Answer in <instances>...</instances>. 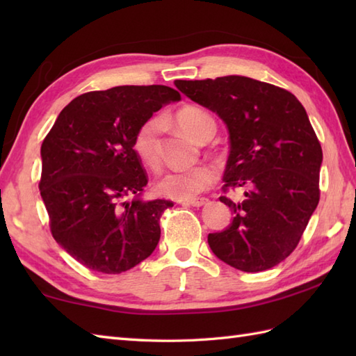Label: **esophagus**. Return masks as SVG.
<instances>
[{
    "label": "esophagus",
    "mask_w": 356,
    "mask_h": 356,
    "mask_svg": "<svg viewBox=\"0 0 356 356\" xmlns=\"http://www.w3.org/2000/svg\"><path fill=\"white\" fill-rule=\"evenodd\" d=\"M180 203H185V205H190V207H203L208 203V199L205 197H200V199H190V200H179Z\"/></svg>",
    "instance_id": "esophagus-1"
}]
</instances>
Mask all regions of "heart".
Masks as SVG:
<instances>
[{"mask_svg":"<svg viewBox=\"0 0 356 356\" xmlns=\"http://www.w3.org/2000/svg\"><path fill=\"white\" fill-rule=\"evenodd\" d=\"M176 124L180 127L188 138L197 140L202 133L209 125H216L209 113L199 107H184L177 111ZM157 133L159 122L151 119L143 124L133 139V149L139 161L154 170L159 166V149H157ZM216 182V172L208 165H197L191 168L170 170L163 172L156 182L159 194L174 200H190L195 195L207 191Z\"/></svg>","mask_w":356,"mask_h":356,"instance_id":"1","label":"heart"}]
</instances>
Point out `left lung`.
I'll list each match as a JSON object with an SVG mask.
<instances>
[{
	"mask_svg": "<svg viewBox=\"0 0 356 356\" xmlns=\"http://www.w3.org/2000/svg\"><path fill=\"white\" fill-rule=\"evenodd\" d=\"M174 84L226 124L225 188L245 191L241 200L220 197L234 217L209 234L211 251L243 272L277 266L297 248L320 200L323 151L305 107L287 90L238 74Z\"/></svg>",
	"mask_w": 356,
	"mask_h": 356,
	"instance_id": "8db88e82",
	"label": "left lung"
}]
</instances>
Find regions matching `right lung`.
Wrapping results in <instances>:
<instances>
[{
    "label": "right lung",
    "instance_id": "1",
    "mask_svg": "<svg viewBox=\"0 0 356 356\" xmlns=\"http://www.w3.org/2000/svg\"><path fill=\"white\" fill-rule=\"evenodd\" d=\"M177 101L179 92L165 86L84 93L45 136L40 191L51 236L86 268L120 274L156 249L159 220L172 202L142 199L148 179L133 139L153 113Z\"/></svg>",
    "mask_w": 356,
    "mask_h": 356
}]
</instances>
